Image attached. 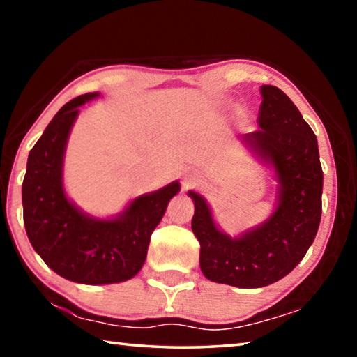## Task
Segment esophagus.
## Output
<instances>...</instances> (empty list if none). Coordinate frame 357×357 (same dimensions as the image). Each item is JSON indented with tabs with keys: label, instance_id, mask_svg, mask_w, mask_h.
I'll use <instances>...</instances> for the list:
<instances>
[{
	"label": "esophagus",
	"instance_id": "1",
	"mask_svg": "<svg viewBox=\"0 0 357 357\" xmlns=\"http://www.w3.org/2000/svg\"><path fill=\"white\" fill-rule=\"evenodd\" d=\"M197 183H198V176H197V174H193V173H190V174H185V176L183 178V185H184V189H189V187L195 185Z\"/></svg>",
	"mask_w": 357,
	"mask_h": 357
}]
</instances>
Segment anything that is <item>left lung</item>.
<instances>
[{
	"label": "left lung",
	"instance_id": "left-lung-1",
	"mask_svg": "<svg viewBox=\"0 0 357 357\" xmlns=\"http://www.w3.org/2000/svg\"><path fill=\"white\" fill-rule=\"evenodd\" d=\"M259 130L241 135L253 157L274 172L275 206L259 225L229 236L217 225L206 198L189 190L195 204L192 231L200 243V268L208 280L261 288L283 279L301 263L321 220L323 170L318 142L291 99L261 86Z\"/></svg>",
	"mask_w": 357,
	"mask_h": 357
}]
</instances>
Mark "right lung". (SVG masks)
<instances>
[{
	"label": "right lung",
	"mask_w": 357,
	"mask_h": 357,
	"mask_svg": "<svg viewBox=\"0 0 357 357\" xmlns=\"http://www.w3.org/2000/svg\"><path fill=\"white\" fill-rule=\"evenodd\" d=\"M99 96H78L53 116L29 151L22 184L23 222L33 249L58 275L83 285H110L140 273L151 233L181 190L173 181L107 219L84 213L70 200L63 183L66 146L80 107Z\"/></svg>",
	"instance_id": "1"
}]
</instances>
